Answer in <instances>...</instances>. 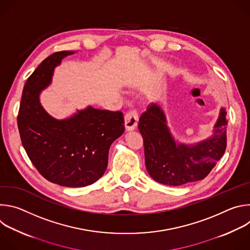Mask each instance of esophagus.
Returning <instances> with one entry per match:
<instances>
[{
	"mask_svg": "<svg viewBox=\"0 0 250 250\" xmlns=\"http://www.w3.org/2000/svg\"><path fill=\"white\" fill-rule=\"evenodd\" d=\"M138 124V113L136 111H129L125 116V125L127 130H133Z\"/></svg>",
	"mask_w": 250,
	"mask_h": 250,
	"instance_id": "esophagus-1",
	"label": "esophagus"
}]
</instances>
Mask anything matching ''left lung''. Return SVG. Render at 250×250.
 I'll use <instances>...</instances> for the list:
<instances>
[{
  "label": "left lung",
  "mask_w": 250,
  "mask_h": 250,
  "mask_svg": "<svg viewBox=\"0 0 250 250\" xmlns=\"http://www.w3.org/2000/svg\"><path fill=\"white\" fill-rule=\"evenodd\" d=\"M227 112L222 109L215 134L194 146L176 145L166 126L163 112L150 104L139 118L144 137L146 166L149 175L161 184L180 186L203 180L224 155L227 147Z\"/></svg>",
  "instance_id": "8db88e82"
}]
</instances>
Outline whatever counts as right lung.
<instances>
[{
	"mask_svg": "<svg viewBox=\"0 0 250 250\" xmlns=\"http://www.w3.org/2000/svg\"><path fill=\"white\" fill-rule=\"evenodd\" d=\"M73 53L54 52L27 78L18 127L28 158L45 179L75 188L89 186L104 175L110 146L125 131V119L121 111L89 106L72 118L57 121L43 110L40 92L51 82L54 67Z\"/></svg>",
	"mask_w": 250,
	"mask_h": 250,
	"instance_id": "obj_1",
	"label": "right lung"
}]
</instances>
